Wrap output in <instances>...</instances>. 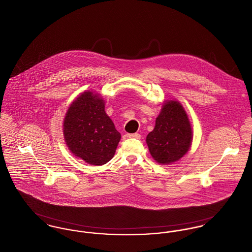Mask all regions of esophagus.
I'll use <instances>...</instances> for the list:
<instances>
[{
  "label": "esophagus",
  "mask_w": 252,
  "mask_h": 252,
  "mask_svg": "<svg viewBox=\"0 0 252 252\" xmlns=\"http://www.w3.org/2000/svg\"><path fill=\"white\" fill-rule=\"evenodd\" d=\"M127 138H134V139H140L141 135L139 133H133V134H129V133H126L124 135V139H127Z\"/></svg>",
  "instance_id": "1"
}]
</instances>
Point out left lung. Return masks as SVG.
<instances>
[{"mask_svg": "<svg viewBox=\"0 0 252 252\" xmlns=\"http://www.w3.org/2000/svg\"><path fill=\"white\" fill-rule=\"evenodd\" d=\"M192 140V126L181 103L164 101L155 128L146 139L153 158L163 165L178 161L188 153Z\"/></svg>", "mask_w": 252, "mask_h": 252, "instance_id": "left-lung-1", "label": "left lung"}]
</instances>
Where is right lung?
Returning <instances> with one entry per match:
<instances>
[{"label": "right lung", "instance_id": "1", "mask_svg": "<svg viewBox=\"0 0 252 252\" xmlns=\"http://www.w3.org/2000/svg\"><path fill=\"white\" fill-rule=\"evenodd\" d=\"M63 134L70 152L90 165L110 161L121 134L104 111V100L91 91L81 93L69 106Z\"/></svg>", "mask_w": 252, "mask_h": 252}]
</instances>
